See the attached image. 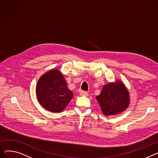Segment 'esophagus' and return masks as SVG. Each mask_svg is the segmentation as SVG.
<instances>
[{
    "label": "esophagus",
    "instance_id": "34e87169",
    "mask_svg": "<svg viewBox=\"0 0 158 158\" xmlns=\"http://www.w3.org/2000/svg\"><path fill=\"white\" fill-rule=\"evenodd\" d=\"M79 94H80V95H81V96H88V92L85 91H82V90H81L79 91Z\"/></svg>",
    "mask_w": 158,
    "mask_h": 158
}]
</instances>
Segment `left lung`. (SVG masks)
Here are the masks:
<instances>
[{
  "label": "left lung",
  "mask_w": 158,
  "mask_h": 158,
  "mask_svg": "<svg viewBox=\"0 0 158 158\" xmlns=\"http://www.w3.org/2000/svg\"><path fill=\"white\" fill-rule=\"evenodd\" d=\"M97 100L102 113L106 115L121 113L130 103L129 93L121 81L111 82L103 87Z\"/></svg>",
  "instance_id": "8db88e82"
}]
</instances>
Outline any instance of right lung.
<instances>
[{
  "label": "right lung",
  "instance_id": "add662e5",
  "mask_svg": "<svg viewBox=\"0 0 158 158\" xmlns=\"http://www.w3.org/2000/svg\"><path fill=\"white\" fill-rule=\"evenodd\" d=\"M37 98L46 110L60 112L66 107L73 97L65 79L58 70H51L39 79L36 88Z\"/></svg>",
  "mask_w": 158,
  "mask_h": 158
}]
</instances>
